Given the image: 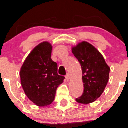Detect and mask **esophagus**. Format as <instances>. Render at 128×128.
I'll return each instance as SVG.
<instances>
[{
	"label": "esophagus",
	"mask_w": 128,
	"mask_h": 128,
	"mask_svg": "<svg viewBox=\"0 0 128 128\" xmlns=\"http://www.w3.org/2000/svg\"><path fill=\"white\" fill-rule=\"evenodd\" d=\"M65 78L67 80H69V79H70V75H69V74H67L66 76H65Z\"/></svg>",
	"instance_id": "1"
}]
</instances>
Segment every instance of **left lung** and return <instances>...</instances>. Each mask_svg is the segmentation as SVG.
<instances>
[{"label":"left lung","instance_id":"8db88e82","mask_svg":"<svg viewBox=\"0 0 128 128\" xmlns=\"http://www.w3.org/2000/svg\"><path fill=\"white\" fill-rule=\"evenodd\" d=\"M72 52L82 70L84 92L76 101L82 104L94 102L104 92L109 78L110 67L102 54L87 42L79 43L72 48Z\"/></svg>","mask_w":128,"mask_h":128}]
</instances>
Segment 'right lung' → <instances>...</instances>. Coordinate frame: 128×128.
<instances>
[{"mask_svg":"<svg viewBox=\"0 0 128 128\" xmlns=\"http://www.w3.org/2000/svg\"><path fill=\"white\" fill-rule=\"evenodd\" d=\"M52 46L43 42L29 54L20 70L22 87L27 98L38 106L51 104L65 77L58 74V64L51 59Z\"/></svg>","mask_w":128,"mask_h":128,"instance_id":"add662e5","label":"right lung"}]
</instances>
